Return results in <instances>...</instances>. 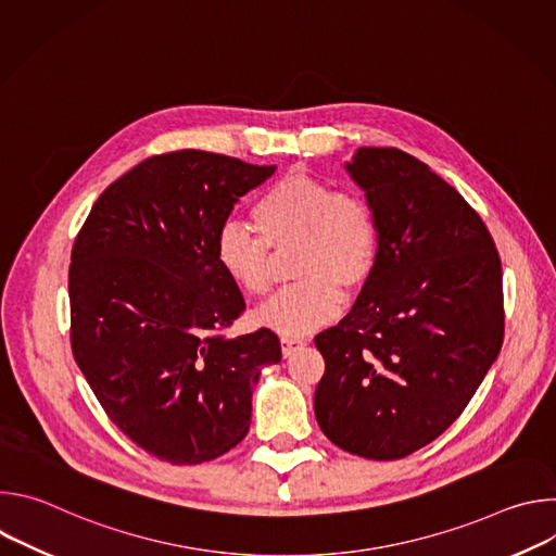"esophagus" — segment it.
<instances>
[{
    "mask_svg": "<svg viewBox=\"0 0 556 556\" xmlns=\"http://www.w3.org/2000/svg\"><path fill=\"white\" fill-rule=\"evenodd\" d=\"M305 345V341H301V339H290V337H283L281 339V354H283V358H290L296 350H301Z\"/></svg>",
    "mask_w": 556,
    "mask_h": 556,
    "instance_id": "1",
    "label": "esophagus"
}]
</instances>
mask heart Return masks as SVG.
<instances>
[{
  "label": "heart",
  "instance_id": "b5f03b06",
  "mask_svg": "<svg viewBox=\"0 0 556 556\" xmlns=\"http://www.w3.org/2000/svg\"><path fill=\"white\" fill-rule=\"evenodd\" d=\"M260 237L228 222L215 237L222 273L251 296L273 286V251L296 247L294 286L277 292L257 312V324L303 337L330 324L341 312L343 290L361 288L378 257V224L371 206L354 191L307 176H288L273 185L251 211Z\"/></svg>",
  "mask_w": 556,
  "mask_h": 556
}]
</instances>
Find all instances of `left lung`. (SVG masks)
<instances>
[{"mask_svg": "<svg viewBox=\"0 0 556 556\" xmlns=\"http://www.w3.org/2000/svg\"><path fill=\"white\" fill-rule=\"evenodd\" d=\"M378 224V257L345 319L314 343L321 431L399 459L446 431L504 341L502 262L482 217L418 157L361 147L345 163Z\"/></svg>", "mask_w": 556, "mask_h": 556, "instance_id": "8db88e82", "label": "left lung"}]
</instances>
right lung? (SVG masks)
I'll return each instance as SVG.
<instances>
[{"label":"right lung","instance_id":"right-lung-1","mask_svg":"<svg viewBox=\"0 0 556 556\" xmlns=\"http://www.w3.org/2000/svg\"><path fill=\"white\" fill-rule=\"evenodd\" d=\"M275 165L198 149L147 157L110 185L76 235L72 354L110 420L172 464L215 459L251 427L275 332L224 339L247 307L215 262V237Z\"/></svg>","mask_w":556,"mask_h":556}]
</instances>
